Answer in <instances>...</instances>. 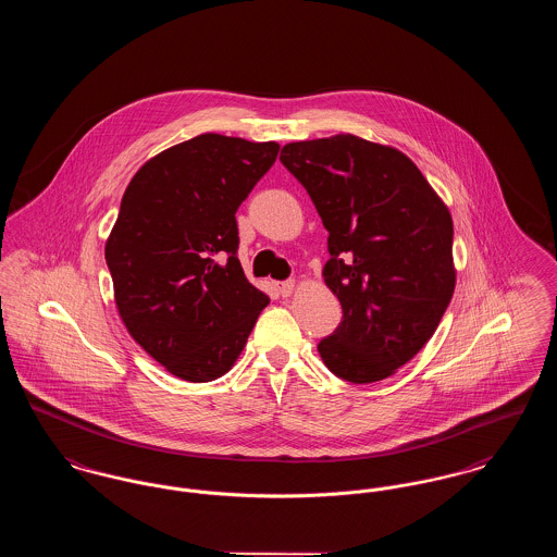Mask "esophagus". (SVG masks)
<instances>
[{
    "label": "esophagus",
    "mask_w": 557,
    "mask_h": 557,
    "mask_svg": "<svg viewBox=\"0 0 557 557\" xmlns=\"http://www.w3.org/2000/svg\"><path fill=\"white\" fill-rule=\"evenodd\" d=\"M294 288H296V284H294L292 280H288V282H282V284H280V294L286 298V296H292Z\"/></svg>",
    "instance_id": "1"
}]
</instances>
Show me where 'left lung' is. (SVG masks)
I'll list each match as a JSON object with an SVG mask.
<instances>
[{"instance_id":"obj_1","label":"left lung","mask_w":557,"mask_h":557,"mask_svg":"<svg viewBox=\"0 0 557 557\" xmlns=\"http://www.w3.org/2000/svg\"><path fill=\"white\" fill-rule=\"evenodd\" d=\"M280 160L330 234L323 280L345 315L319 355L346 382L384 380L424 348L449 307V209L413 160L350 133L292 141Z\"/></svg>"}]
</instances>
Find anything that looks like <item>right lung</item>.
Listing matches in <instances>:
<instances>
[{
	"mask_svg": "<svg viewBox=\"0 0 557 557\" xmlns=\"http://www.w3.org/2000/svg\"><path fill=\"white\" fill-rule=\"evenodd\" d=\"M280 144L202 133L148 160L107 239L114 302L164 370L211 382L232 370L269 296L238 261L236 211Z\"/></svg>",
	"mask_w": 557,
	"mask_h": 557,
	"instance_id": "obj_1",
	"label": "right lung"
}]
</instances>
